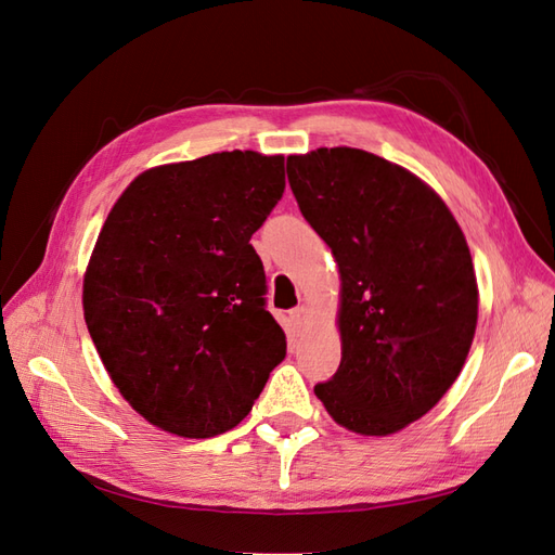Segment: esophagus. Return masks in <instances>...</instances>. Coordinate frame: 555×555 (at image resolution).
Here are the masks:
<instances>
[{
	"mask_svg": "<svg viewBox=\"0 0 555 555\" xmlns=\"http://www.w3.org/2000/svg\"><path fill=\"white\" fill-rule=\"evenodd\" d=\"M307 317H309V311H307V307H295V309H291V321L295 323V325H302L305 321H307Z\"/></svg>",
	"mask_w": 555,
	"mask_h": 555,
	"instance_id": "34e87169",
	"label": "esophagus"
}]
</instances>
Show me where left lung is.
<instances>
[{
	"label": "left lung",
	"instance_id": "obj_1",
	"mask_svg": "<svg viewBox=\"0 0 555 555\" xmlns=\"http://www.w3.org/2000/svg\"><path fill=\"white\" fill-rule=\"evenodd\" d=\"M288 182L343 279V361L314 391L349 431H401L443 399L472 349L466 238L429 184L371 152L293 154Z\"/></svg>",
	"mask_w": 555,
	"mask_h": 555
}]
</instances>
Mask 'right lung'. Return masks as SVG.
<instances>
[{"instance_id": "1", "label": "right lung", "mask_w": 555, "mask_h": 555, "mask_svg": "<svg viewBox=\"0 0 555 555\" xmlns=\"http://www.w3.org/2000/svg\"><path fill=\"white\" fill-rule=\"evenodd\" d=\"M283 190L281 154L234 150L150 168L109 210L83 319L112 382L159 429H234L286 357L250 246Z\"/></svg>"}]
</instances>
